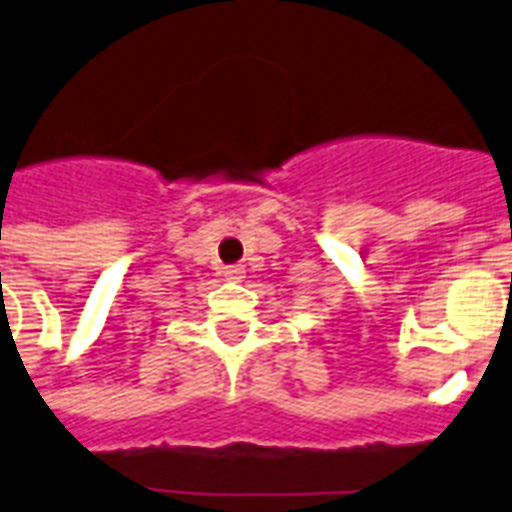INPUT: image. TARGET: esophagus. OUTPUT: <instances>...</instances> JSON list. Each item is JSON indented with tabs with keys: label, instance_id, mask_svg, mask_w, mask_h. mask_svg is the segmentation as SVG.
I'll list each match as a JSON object with an SVG mask.
<instances>
[{
	"label": "esophagus",
	"instance_id": "34e87169",
	"mask_svg": "<svg viewBox=\"0 0 512 512\" xmlns=\"http://www.w3.org/2000/svg\"><path fill=\"white\" fill-rule=\"evenodd\" d=\"M222 274H225L227 280H240V277H243V266H225V269H222Z\"/></svg>",
	"mask_w": 512,
	"mask_h": 512
}]
</instances>
